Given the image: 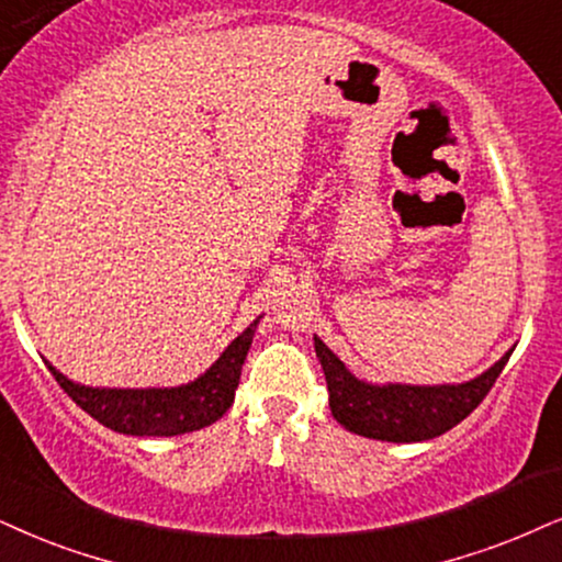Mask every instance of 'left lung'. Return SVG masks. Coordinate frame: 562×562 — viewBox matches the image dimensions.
Wrapping results in <instances>:
<instances>
[{"instance_id": "left-lung-1", "label": "left lung", "mask_w": 562, "mask_h": 562, "mask_svg": "<svg viewBox=\"0 0 562 562\" xmlns=\"http://www.w3.org/2000/svg\"><path fill=\"white\" fill-rule=\"evenodd\" d=\"M316 358L324 368L329 407L334 420L358 436L389 440V443H417L451 430L464 420L493 389L514 347L477 379L464 383H371L347 371L342 360L314 334Z\"/></svg>"}]
</instances>
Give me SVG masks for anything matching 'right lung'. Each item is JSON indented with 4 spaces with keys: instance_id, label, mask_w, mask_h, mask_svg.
<instances>
[{
    "instance_id": "add662e5",
    "label": "right lung",
    "mask_w": 562,
    "mask_h": 562,
    "mask_svg": "<svg viewBox=\"0 0 562 562\" xmlns=\"http://www.w3.org/2000/svg\"><path fill=\"white\" fill-rule=\"evenodd\" d=\"M259 318L225 347L207 371L181 386H85L67 379L52 363H48V371L54 373L64 392L105 428L124 432V436H181V432L207 428L228 412Z\"/></svg>"
}]
</instances>
